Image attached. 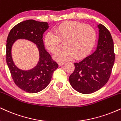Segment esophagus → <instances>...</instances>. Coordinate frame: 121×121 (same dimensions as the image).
Segmentation results:
<instances>
[{"mask_svg": "<svg viewBox=\"0 0 121 121\" xmlns=\"http://www.w3.org/2000/svg\"><path fill=\"white\" fill-rule=\"evenodd\" d=\"M65 62H60L59 63V65L60 66H62V65H64L65 64Z\"/></svg>", "mask_w": 121, "mask_h": 121, "instance_id": "34e87169", "label": "esophagus"}]
</instances>
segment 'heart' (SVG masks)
Here are the masks:
<instances>
[{
  "instance_id": "obj_1",
  "label": "heart",
  "mask_w": 121,
  "mask_h": 121,
  "mask_svg": "<svg viewBox=\"0 0 121 121\" xmlns=\"http://www.w3.org/2000/svg\"><path fill=\"white\" fill-rule=\"evenodd\" d=\"M53 30L55 33L50 31L46 34L44 44L49 51L55 53L60 48L61 42H65V49L54 56L55 59L59 61L84 57L91 52L96 40L95 29L79 22H64Z\"/></svg>"
}]
</instances>
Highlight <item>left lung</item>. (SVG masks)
I'll list each match as a JSON object with an SVG mask.
<instances>
[{"label": "left lung", "instance_id": "1", "mask_svg": "<svg viewBox=\"0 0 121 121\" xmlns=\"http://www.w3.org/2000/svg\"><path fill=\"white\" fill-rule=\"evenodd\" d=\"M99 39L96 51L79 62L69 77L73 88L83 94L95 92L108 81L114 63V43L109 31L102 24L97 25Z\"/></svg>", "mask_w": 121, "mask_h": 121}]
</instances>
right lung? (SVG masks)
<instances>
[{"label":"right lung","mask_w":121,"mask_h":121,"mask_svg":"<svg viewBox=\"0 0 121 121\" xmlns=\"http://www.w3.org/2000/svg\"><path fill=\"white\" fill-rule=\"evenodd\" d=\"M47 22L27 20L14 26L7 39L6 61L11 76L17 86L29 93H37L44 89L51 80L53 72L59 67L46 50L43 35L48 29ZM26 39L37 45L39 59L33 69L24 71L15 66L11 57V47L17 40Z\"/></svg>","instance_id":"right-lung-1"}]
</instances>
